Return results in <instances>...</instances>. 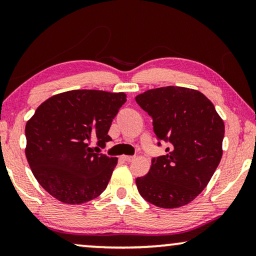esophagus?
I'll use <instances>...</instances> for the list:
<instances>
[{
	"instance_id": "esophagus-1",
	"label": "esophagus",
	"mask_w": 256,
	"mask_h": 256,
	"mask_svg": "<svg viewBox=\"0 0 256 256\" xmlns=\"http://www.w3.org/2000/svg\"><path fill=\"white\" fill-rule=\"evenodd\" d=\"M134 158H135L134 156H126V155L121 156V160H124V162H132V160H134Z\"/></svg>"
}]
</instances>
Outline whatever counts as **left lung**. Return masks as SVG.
I'll return each instance as SVG.
<instances>
[{"instance_id":"1","label":"left lung","mask_w":256,"mask_h":256,"mask_svg":"<svg viewBox=\"0 0 256 256\" xmlns=\"http://www.w3.org/2000/svg\"><path fill=\"white\" fill-rule=\"evenodd\" d=\"M152 118L154 132L166 142L149 172L136 178L142 198L163 208L188 204L206 188L222 156L225 126L204 94L186 87L149 90L135 98Z\"/></svg>"}]
</instances>
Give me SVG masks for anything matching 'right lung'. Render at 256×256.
Masks as SVG:
<instances>
[{
  "mask_svg": "<svg viewBox=\"0 0 256 256\" xmlns=\"http://www.w3.org/2000/svg\"><path fill=\"white\" fill-rule=\"evenodd\" d=\"M124 93L74 90L44 101L26 122V156L45 191L65 204H84L104 191L116 157L100 152ZM97 141V146L92 142Z\"/></svg>",
  "mask_w": 256,
  "mask_h": 256,
  "instance_id": "1",
  "label": "right lung"
}]
</instances>
